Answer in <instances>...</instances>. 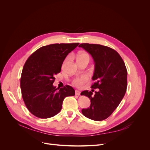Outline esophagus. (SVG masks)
<instances>
[{"label":"esophagus","instance_id":"esophagus-1","mask_svg":"<svg viewBox=\"0 0 150 150\" xmlns=\"http://www.w3.org/2000/svg\"><path fill=\"white\" fill-rule=\"evenodd\" d=\"M75 93H76V95H77V96H79L80 94H81V92L78 90H76Z\"/></svg>","mask_w":150,"mask_h":150}]
</instances>
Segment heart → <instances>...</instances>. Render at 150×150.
Returning a JSON list of instances; mask_svg holds the SVG:
<instances>
[{"instance_id": "b5f03b06", "label": "heart", "mask_w": 150, "mask_h": 150, "mask_svg": "<svg viewBox=\"0 0 150 150\" xmlns=\"http://www.w3.org/2000/svg\"><path fill=\"white\" fill-rule=\"evenodd\" d=\"M90 59L89 54L87 52H81L78 54V59ZM88 76L87 75H82L79 77H77L72 81V84H73L76 87L81 88L84 85V84L88 80Z\"/></svg>"}]
</instances>
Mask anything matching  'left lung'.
Segmentation results:
<instances>
[{
    "label": "left lung",
    "mask_w": 150,
    "mask_h": 150,
    "mask_svg": "<svg viewBox=\"0 0 150 150\" xmlns=\"http://www.w3.org/2000/svg\"><path fill=\"white\" fill-rule=\"evenodd\" d=\"M93 57L94 72L91 88L99 89L93 93L84 91L81 95L88 97L91 105L83 109V115L94 121H102L110 116L118 106L127 88V70L125 62L115 50L100 44H81Z\"/></svg>",
    "instance_id": "obj_1"
}]
</instances>
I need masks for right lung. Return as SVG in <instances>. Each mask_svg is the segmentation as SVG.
<instances>
[{
    "instance_id": "1",
    "label": "right lung",
    "mask_w": 150,
    "mask_h": 150,
    "mask_svg": "<svg viewBox=\"0 0 150 150\" xmlns=\"http://www.w3.org/2000/svg\"><path fill=\"white\" fill-rule=\"evenodd\" d=\"M78 45L53 44L42 46L26 61L21 78L22 96L27 108L35 116L49 118L56 115L61 110L64 99L74 96L75 91L71 86L59 89L52 84L66 57Z\"/></svg>"
}]
</instances>
